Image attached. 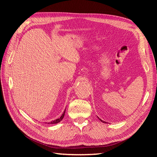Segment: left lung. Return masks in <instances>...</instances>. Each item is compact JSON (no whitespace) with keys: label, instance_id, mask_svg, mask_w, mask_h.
Wrapping results in <instances>:
<instances>
[{"label":"left lung","instance_id":"left-lung-1","mask_svg":"<svg viewBox=\"0 0 157 157\" xmlns=\"http://www.w3.org/2000/svg\"><path fill=\"white\" fill-rule=\"evenodd\" d=\"M99 120H100V121H101V122H104V123H105V122H104V121H102V120H101V119H99Z\"/></svg>","mask_w":157,"mask_h":157}]
</instances>
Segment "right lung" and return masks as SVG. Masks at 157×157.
Segmentation results:
<instances>
[{
    "label": "right lung",
    "instance_id": "obj_1",
    "mask_svg": "<svg viewBox=\"0 0 157 157\" xmlns=\"http://www.w3.org/2000/svg\"><path fill=\"white\" fill-rule=\"evenodd\" d=\"M65 110L64 111V112L63 113V114H62V115H61L59 118H58V119H56V120H54V121H51L50 122H49V123H48V124H57V123H58V122H59L61 121H62V119H63V118L64 117V115H65Z\"/></svg>",
    "mask_w": 157,
    "mask_h": 157
}]
</instances>
